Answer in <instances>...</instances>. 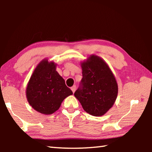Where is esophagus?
<instances>
[{
  "label": "esophagus",
  "instance_id": "1",
  "mask_svg": "<svg viewBox=\"0 0 152 152\" xmlns=\"http://www.w3.org/2000/svg\"><path fill=\"white\" fill-rule=\"evenodd\" d=\"M76 89V86H72V87H71V90H72V91L73 92V93H74V92H75Z\"/></svg>",
  "mask_w": 152,
  "mask_h": 152
}]
</instances>
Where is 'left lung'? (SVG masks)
I'll use <instances>...</instances> for the list:
<instances>
[{
	"label": "left lung",
	"mask_w": 152,
	"mask_h": 152,
	"mask_svg": "<svg viewBox=\"0 0 152 152\" xmlns=\"http://www.w3.org/2000/svg\"><path fill=\"white\" fill-rule=\"evenodd\" d=\"M81 66L82 78L74 96L86 113L102 116L117 99L116 80L106 62L99 56H91Z\"/></svg>",
	"instance_id": "left-lung-1"
}]
</instances>
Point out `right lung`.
Returning <instances> with one entry per match:
<instances>
[{"label": "right lung", "mask_w": 152, "mask_h": 152, "mask_svg": "<svg viewBox=\"0 0 152 152\" xmlns=\"http://www.w3.org/2000/svg\"><path fill=\"white\" fill-rule=\"evenodd\" d=\"M56 68L53 62H48L47 60L41 61L27 87L28 102L42 114H52L60 108L65 98L73 94Z\"/></svg>", "instance_id": "add662e5"}]
</instances>
